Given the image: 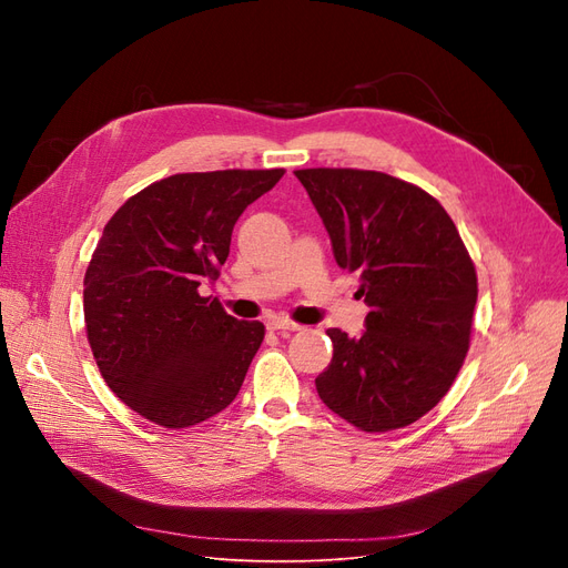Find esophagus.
Instances as JSON below:
<instances>
[{
    "instance_id": "34e87169",
    "label": "esophagus",
    "mask_w": 568,
    "mask_h": 568,
    "mask_svg": "<svg viewBox=\"0 0 568 568\" xmlns=\"http://www.w3.org/2000/svg\"><path fill=\"white\" fill-rule=\"evenodd\" d=\"M267 329L270 332H298L301 324H296L294 320H286V317H272V320H267Z\"/></svg>"
}]
</instances>
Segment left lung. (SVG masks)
Instances as JSON below:
<instances>
[{
	"label": "left lung",
	"mask_w": 568,
	"mask_h": 568,
	"mask_svg": "<svg viewBox=\"0 0 568 568\" xmlns=\"http://www.w3.org/2000/svg\"><path fill=\"white\" fill-rule=\"evenodd\" d=\"M338 267L359 274L363 336L326 329L334 357L322 403L359 432L384 434L434 409L471 341L476 267L453 217L422 186L376 170H296Z\"/></svg>",
	"instance_id": "1"
}]
</instances>
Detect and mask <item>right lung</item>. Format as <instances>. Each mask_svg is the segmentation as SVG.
Here are the masks:
<instances>
[{
	"label": "right lung",
	"instance_id": "obj_1",
	"mask_svg": "<svg viewBox=\"0 0 568 568\" xmlns=\"http://www.w3.org/2000/svg\"><path fill=\"white\" fill-rule=\"evenodd\" d=\"M284 168L159 180L106 222L84 272V329L109 388L136 415L186 428L225 409L265 338L201 284L220 277L234 222Z\"/></svg>",
	"mask_w": 568,
	"mask_h": 568
}]
</instances>
